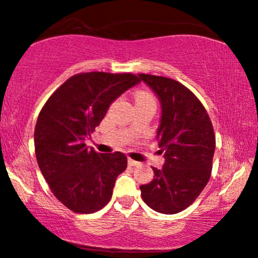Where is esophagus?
Here are the masks:
<instances>
[{
    "label": "esophagus",
    "instance_id": "obj_1",
    "mask_svg": "<svg viewBox=\"0 0 258 258\" xmlns=\"http://www.w3.org/2000/svg\"><path fill=\"white\" fill-rule=\"evenodd\" d=\"M128 164H130V166L135 167V166H139V164H141V162H138V161H135V160H132V159H128Z\"/></svg>",
    "mask_w": 258,
    "mask_h": 258
}]
</instances>
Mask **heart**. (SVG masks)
Listing matches in <instances>:
<instances>
[{
  "mask_svg": "<svg viewBox=\"0 0 258 258\" xmlns=\"http://www.w3.org/2000/svg\"><path fill=\"white\" fill-rule=\"evenodd\" d=\"M136 102H141V101H155L154 96L148 91H138L135 96Z\"/></svg>",
  "mask_w": 258,
  "mask_h": 258,
  "instance_id": "obj_1",
  "label": "heart"
}]
</instances>
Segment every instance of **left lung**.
I'll use <instances>...</instances> for the list:
<instances>
[{
	"mask_svg": "<svg viewBox=\"0 0 258 258\" xmlns=\"http://www.w3.org/2000/svg\"><path fill=\"white\" fill-rule=\"evenodd\" d=\"M161 103L157 142L162 169L141 185L142 198L155 212L176 214L194 203L212 174L215 135L201 101L186 86L166 77L138 74Z\"/></svg>",
	"mask_w": 258,
	"mask_h": 258,
	"instance_id": "left-lung-1",
	"label": "left lung"
}]
</instances>
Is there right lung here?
Masks as SVG:
<instances>
[{
  "mask_svg": "<svg viewBox=\"0 0 258 258\" xmlns=\"http://www.w3.org/2000/svg\"><path fill=\"white\" fill-rule=\"evenodd\" d=\"M141 82L131 73H79L67 79L40 110L35 128L37 162L58 201L78 214L105 207L125 154H98L85 145L109 105Z\"/></svg>",
  "mask_w": 258,
  "mask_h": 258,
  "instance_id": "obj_1",
  "label": "right lung"
}]
</instances>
